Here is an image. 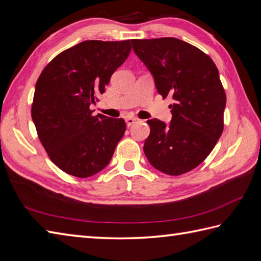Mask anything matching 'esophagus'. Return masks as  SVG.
I'll return each instance as SVG.
<instances>
[{"mask_svg":"<svg viewBox=\"0 0 261 261\" xmlns=\"http://www.w3.org/2000/svg\"><path fill=\"white\" fill-rule=\"evenodd\" d=\"M138 120H139V119H138V118H136V117H126V118H125L126 125L130 126V125H132V124L135 123V122H137Z\"/></svg>","mask_w":261,"mask_h":261,"instance_id":"obj_1","label":"esophagus"}]
</instances>
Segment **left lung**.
I'll list each match as a JSON object with an SVG mask.
<instances>
[{
	"mask_svg": "<svg viewBox=\"0 0 261 261\" xmlns=\"http://www.w3.org/2000/svg\"><path fill=\"white\" fill-rule=\"evenodd\" d=\"M133 51L153 75L172 119H150L143 151L156 170L180 175L198 167L223 131L226 93L215 62L198 47L175 38L131 40Z\"/></svg>",
	"mask_w": 261,
	"mask_h": 261,
	"instance_id": "1",
	"label": "left lung"
}]
</instances>
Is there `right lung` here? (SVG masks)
<instances>
[{
	"instance_id": "add662e5",
	"label": "right lung",
	"mask_w": 261,
	"mask_h": 261,
	"mask_svg": "<svg viewBox=\"0 0 261 261\" xmlns=\"http://www.w3.org/2000/svg\"><path fill=\"white\" fill-rule=\"evenodd\" d=\"M131 51L126 41H83L54 58L35 84L32 120L54 165L77 178L100 172L123 137L125 122L90 106Z\"/></svg>"
}]
</instances>
